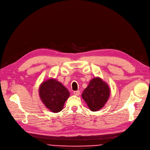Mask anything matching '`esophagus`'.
I'll return each mask as SVG.
<instances>
[{
  "mask_svg": "<svg viewBox=\"0 0 150 150\" xmlns=\"http://www.w3.org/2000/svg\"><path fill=\"white\" fill-rule=\"evenodd\" d=\"M73 93H74V94L76 95V96H79V94H80V91H79V90H77V91H74L73 92Z\"/></svg>",
  "mask_w": 150,
  "mask_h": 150,
  "instance_id": "obj_1",
  "label": "esophagus"
}]
</instances>
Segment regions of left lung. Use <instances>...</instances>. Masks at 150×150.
<instances>
[{
    "label": "left lung",
    "mask_w": 150,
    "mask_h": 150,
    "mask_svg": "<svg viewBox=\"0 0 150 150\" xmlns=\"http://www.w3.org/2000/svg\"><path fill=\"white\" fill-rule=\"evenodd\" d=\"M110 88L99 77H95L84 90L82 97L93 111L101 109L107 103L110 96Z\"/></svg>",
    "instance_id": "left-lung-1"
}]
</instances>
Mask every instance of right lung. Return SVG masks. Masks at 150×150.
I'll return each mask as SVG.
<instances>
[{
	"mask_svg": "<svg viewBox=\"0 0 150 150\" xmlns=\"http://www.w3.org/2000/svg\"><path fill=\"white\" fill-rule=\"evenodd\" d=\"M39 96L48 109L53 112H58L63 109L69 93L60 82L50 79L40 85Z\"/></svg>",
	"mask_w": 150,
	"mask_h": 150,
	"instance_id": "obj_1",
	"label": "right lung"
}]
</instances>
